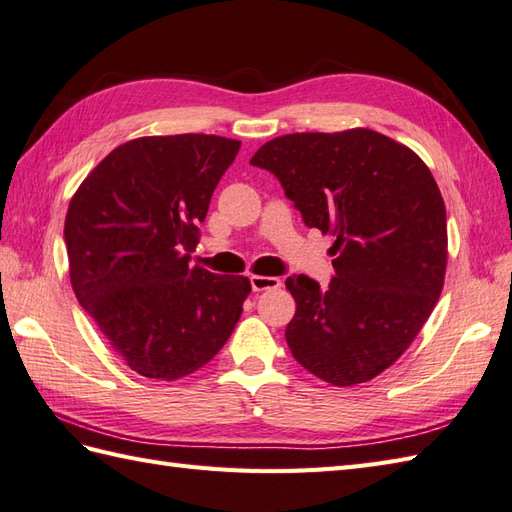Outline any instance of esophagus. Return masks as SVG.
I'll list each match as a JSON object with an SVG mask.
<instances>
[{
    "label": "esophagus",
    "mask_w": 512,
    "mask_h": 512,
    "mask_svg": "<svg viewBox=\"0 0 512 512\" xmlns=\"http://www.w3.org/2000/svg\"><path fill=\"white\" fill-rule=\"evenodd\" d=\"M281 285V279L277 277H264V275H253L251 277V288L253 292H264V290H275Z\"/></svg>",
    "instance_id": "obj_1"
}]
</instances>
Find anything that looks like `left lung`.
<instances>
[{
  "mask_svg": "<svg viewBox=\"0 0 512 512\" xmlns=\"http://www.w3.org/2000/svg\"><path fill=\"white\" fill-rule=\"evenodd\" d=\"M251 165L279 178L307 227L336 237L329 288L285 281L294 360L331 386L371 382L419 336L445 283L447 213L430 168L371 128L270 139Z\"/></svg>",
  "mask_w": 512,
  "mask_h": 512,
  "instance_id": "obj_1",
  "label": "left lung"
}]
</instances>
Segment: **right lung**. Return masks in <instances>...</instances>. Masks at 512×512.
Masks as SVG:
<instances>
[{
    "label": "right lung",
    "instance_id": "1",
    "mask_svg": "<svg viewBox=\"0 0 512 512\" xmlns=\"http://www.w3.org/2000/svg\"><path fill=\"white\" fill-rule=\"evenodd\" d=\"M240 141L139 137L95 165L65 218L69 279L113 351L148 379L185 377L229 340L251 281L189 259Z\"/></svg>",
    "mask_w": 512,
    "mask_h": 512
}]
</instances>
